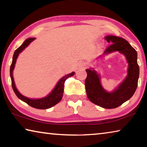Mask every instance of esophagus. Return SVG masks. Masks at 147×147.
<instances>
[{
  "mask_svg": "<svg viewBox=\"0 0 147 147\" xmlns=\"http://www.w3.org/2000/svg\"><path fill=\"white\" fill-rule=\"evenodd\" d=\"M80 65V67H81L82 68H86V66H87V65H86V63H85V62H81Z\"/></svg>",
  "mask_w": 147,
  "mask_h": 147,
  "instance_id": "1",
  "label": "esophagus"
}]
</instances>
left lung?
<instances>
[{
  "label": "left lung",
  "instance_id": "1",
  "mask_svg": "<svg viewBox=\"0 0 147 147\" xmlns=\"http://www.w3.org/2000/svg\"><path fill=\"white\" fill-rule=\"evenodd\" d=\"M105 39L112 44L107 47L104 54L113 51L123 54L128 62V76L117 89L108 93L102 87L100 77L96 72L93 69H86L88 76L85 86L87 96L91 102L102 108L112 109L117 108L133 96L138 87L139 67L137 61V52L127 41L113 36H106Z\"/></svg>",
  "mask_w": 147,
  "mask_h": 147
}]
</instances>
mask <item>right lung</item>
Wrapping results in <instances>:
<instances>
[{
	"label": "right lung",
	"instance_id": "1",
	"mask_svg": "<svg viewBox=\"0 0 147 147\" xmlns=\"http://www.w3.org/2000/svg\"><path fill=\"white\" fill-rule=\"evenodd\" d=\"M36 38H28L26 39L24 41V43L20 46L18 49L16 50V51L14 52L13 56V60H12V63L10 66V77L11 80V86L12 88L13 89V91L17 95V97L19 99H21V100H23L24 102L28 104L29 106L33 108H37V109H48L51 108L54 106H55L56 104H58L59 101L61 100L62 96H63V87H64V83L67 79L69 77H71L73 76L74 74V72L71 73H69V74H67L63 78L59 80V81L56 84V86L53 91L50 93L48 96L46 97L39 98V99H30L25 96L22 95V94L17 91V89L15 85L14 80H13V70L15 67V64L17 60V57H18L19 53L24 50L26 47L28 45L31 43L32 41H34Z\"/></svg>",
	"mask_w": 147,
	"mask_h": 147
}]
</instances>
